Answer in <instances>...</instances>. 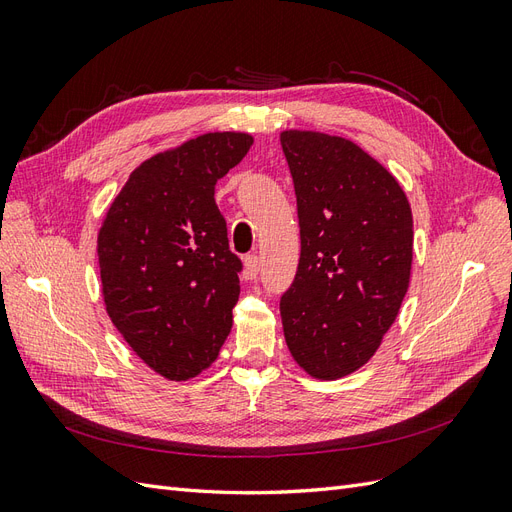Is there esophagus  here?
I'll return each mask as SVG.
<instances>
[{
  "label": "esophagus",
  "instance_id": "34e87169",
  "mask_svg": "<svg viewBox=\"0 0 512 512\" xmlns=\"http://www.w3.org/2000/svg\"><path fill=\"white\" fill-rule=\"evenodd\" d=\"M243 265H245V277H247V280H254V277H256L258 271H260V258H258L256 254L245 256Z\"/></svg>",
  "mask_w": 512,
  "mask_h": 512
}]
</instances>
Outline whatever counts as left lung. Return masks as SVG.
<instances>
[{
  "instance_id": "1",
  "label": "left lung",
  "mask_w": 512,
  "mask_h": 512,
  "mask_svg": "<svg viewBox=\"0 0 512 512\" xmlns=\"http://www.w3.org/2000/svg\"><path fill=\"white\" fill-rule=\"evenodd\" d=\"M297 194L301 258L280 314L292 359L337 380L363 367L395 322L412 269V211L397 179L348 138L280 136Z\"/></svg>"
}]
</instances>
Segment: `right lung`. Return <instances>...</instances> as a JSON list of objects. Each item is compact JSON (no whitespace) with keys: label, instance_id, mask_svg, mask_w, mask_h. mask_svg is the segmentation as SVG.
<instances>
[{"label":"right lung","instance_id":"add662e5","mask_svg":"<svg viewBox=\"0 0 512 512\" xmlns=\"http://www.w3.org/2000/svg\"><path fill=\"white\" fill-rule=\"evenodd\" d=\"M252 143L243 132H209L158 153L134 170L102 222L106 312L168 380L198 376L230 333L243 265L213 194Z\"/></svg>","mask_w":512,"mask_h":512}]
</instances>
